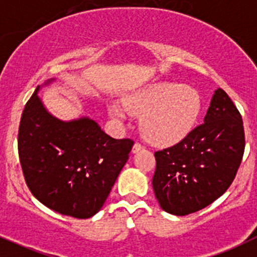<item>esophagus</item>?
Returning <instances> with one entry per match:
<instances>
[{"instance_id":"esophagus-1","label":"esophagus","mask_w":257,"mask_h":257,"mask_svg":"<svg viewBox=\"0 0 257 257\" xmlns=\"http://www.w3.org/2000/svg\"><path fill=\"white\" fill-rule=\"evenodd\" d=\"M144 147L142 146L141 143H138V142H137V143H134V146H133V149H132V152H133V153H138L139 151H142V149H143Z\"/></svg>"}]
</instances>
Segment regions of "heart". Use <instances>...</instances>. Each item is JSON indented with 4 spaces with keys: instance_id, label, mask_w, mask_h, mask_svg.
<instances>
[{
    "instance_id": "obj_1",
    "label": "heart",
    "mask_w": 257,
    "mask_h": 257,
    "mask_svg": "<svg viewBox=\"0 0 257 257\" xmlns=\"http://www.w3.org/2000/svg\"><path fill=\"white\" fill-rule=\"evenodd\" d=\"M124 105L132 114H142V133L149 142L157 146H172L195 128L202 110V99L192 86L162 81L132 94ZM109 113L118 120L126 118L125 109L118 104H111Z\"/></svg>"
}]
</instances>
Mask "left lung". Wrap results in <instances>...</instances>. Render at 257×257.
Masks as SVG:
<instances>
[{"label":"left lung","mask_w":257,"mask_h":257,"mask_svg":"<svg viewBox=\"0 0 257 257\" xmlns=\"http://www.w3.org/2000/svg\"><path fill=\"white\" fill-rule=\"evenodd\" d=\"M203 121L176 146L154 153V195L171 215L186 216L211 205L227 191L241 164L242 118L222 89L215 90Z\"/></svg>","instance_id":"obj_1"}]
</instances>
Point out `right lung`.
Wrapping results in <instances>:
<instances>
[{"instance_id": "add662e5", "label": "right lung", "mask_w": 257, "mask_h": 257, "mask_svg": "<svg viewBox=\"0 0 257 257\" xmlns=\"http://www.w3.org/2000/svg\"><path fill=\"white\" fill-rule=\"evenodd\" d=\"M39 90L37 86L20 121L25 181L32 195L55 212L91 217L103 207L134 142L111 138L88 116L60 120L45 108Z\"/></svg>"}]
</instances>
